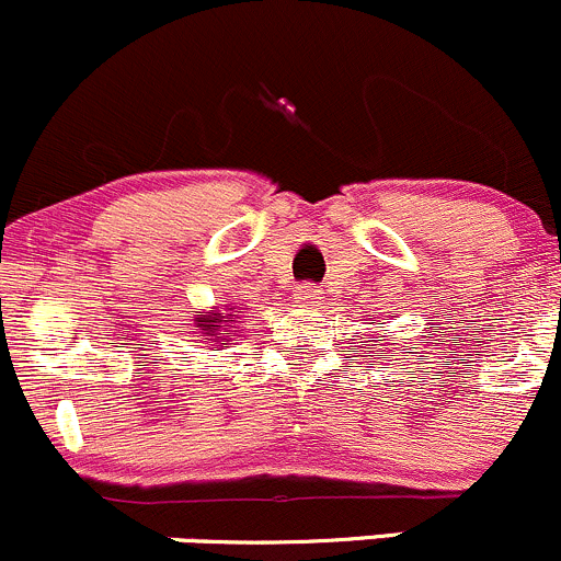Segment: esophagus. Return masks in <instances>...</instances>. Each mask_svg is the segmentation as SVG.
Wrapping results in <instances>:
<instances>
[{"mask_svg": "<svg viewBox=\"0 0 561 561\" xmlns=\"http://www.w3.org/2000/svg\"><path fill=\"white\" fill-rule=\"evenodd\" d=\"M296 301L301 304V307L312 309V307H317V304H320V290H317L314 285H301V287H296Z\"/></svg>", "mask_w": 561, "mask_h": 561, "instance_id": "1", "label": "esophagus"}]
</instances>
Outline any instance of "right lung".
Instances as JSON below:
<instances>
[{"label":"right lung","mask_w":561,"mask_h":561,"mask_svg":"<svg viewBox=\"0 0 561 561\" xmlns=\"http://www.w3.org/2000/svg\"><path fill=\"white\" fill-rule=\"evenodd\" d=\"M233 322H239L236 307H228V309H225V312L219 307L201 309V312L195 314V331L203 333V336H206L208 342L225 344V342H230L228 331H230V328H236Z\"/></svg>","instance_id":"obj_1"}]
</instances>
